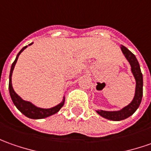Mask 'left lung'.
<instances>
[{
	"instance_id": "1",
	"label": "left lung",
	"mask_w": 151,
	"mask_h": 151,
	"mask_svg": "<svg viewBox=\"0 0 151 151\" xmlns=\"http://www.w3.org/2000/svg\"><path fill=\"white\" fill-rule=\"evenodd\" d=\"M120 49L131 68V73L135 80V91H134V96L133 98L132 101L119 110H114V111H108V110H103V109L96 110L97 113L100 116L105 118L107 119L113 120V121H120L131 116L137 110V109L141 103L142 96H143V75L140 70V67H139L137 58L124 46H121Z\"/></svg>"
}]
</instances>
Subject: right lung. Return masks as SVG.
I'll use <instances>...</instances> for the list:
<instances>
[{"mask_svg": "<svg viewBox=\"0 0 151 151\" xmlns=\"http://www.w3.org/2000/svg\"><path fill=\"white\" fill-rule=\"evenodd\" d=\"M33 42L30 43L28 46H31ZM27 47V46L24 47L21 50L18 52V54L17 55L16 59L13 62V63L12 64L11 67V71H10V75H9V92H10V95L12 98V100L13 102L14 105L17 108L19 111L22 114H23L25 116L30 119H44V118L49 117L51 115L54 114L56 113L59 111L61 108L63 106L64 102H65V97H63L62 102L58 104V105L54 107H52L49 109H43V108H40V107L36 106L33 104L32 102L26 101L22 99L21 97L19 96L18 94L14 91L13 87H12V73H13L14 68L17 63V61L18 59L19 55L21 54L24 50Z\"/></svg>", "mask_w": 151, "mask_h": 151, "instance_id": "add662e5", "label": "right lung"}]
</instances>
